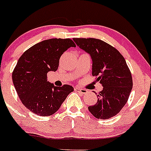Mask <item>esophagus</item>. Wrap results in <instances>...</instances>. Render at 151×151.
<instances>
[{
  "label": "esophagus",
  "mask_w": 151,
  "mask_h": 151,
  "mask_svg": "<svg viewBox=\"0 0 151 151\" xmlns=\"http://www.w3.org/2000/svg\"><path fill=\"white\" fill-rule=\"evenodd\" d=\"M75 91H77V92H79L81 93H83V94H85L87 92H88V91L85 89H83V88H78V87H76V88H75Z\"/></svg>",
  "instance_id": "34e87169"
}]
</instances>
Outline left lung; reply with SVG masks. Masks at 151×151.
<instances>
[{
  "instance_id": "obj_1",
  "label": "left lung",
  "mask_w": 151,
  "mask_h": 151,
  "mask_svg": "<svg viewBox=\"0 0 151 151\" xmlns=\"http://www.w3.org/2000/svg\"><path fill=\"white\" fill-rule=\"evenodd\" d=\"M81 49L92 59V75L103 88L94 106L88 107L98 119L115 116L127 103L132 88V75L118 51L104 41L94 38H73ZM97 93H96V95Z\"/></svg>"
}]
</instances>
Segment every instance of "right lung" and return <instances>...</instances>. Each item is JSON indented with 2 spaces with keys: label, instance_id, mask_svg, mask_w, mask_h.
Listing matches in <instances>:
<instances>
[{
  "label": "right lung",
  "instance_id": "right-lung-1",
  "mask_svg": "<svg viewBox=\"0 0 151 151\" xmlns=\"http://www.w3.org/2000/svg\"><path fill=\"white\" fill-rule=\"evenodd\" d=\"M70 47H76L70 39H49L30 47L19 58L12 81L23 105L34 114H55L74 91L70 85L56 87L47 81V73L58 70L60 56Z\"/></svg>",
  "mask_w": 151,
  "mask_h": 151
}]
</instances>
